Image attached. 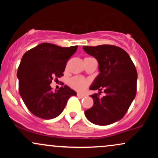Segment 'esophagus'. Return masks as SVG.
Masks as SVG:
<instances>
[{"instance_id": "obj_1", "label": "esophagus", "mask_w": 158, "mask_h": 158, "mask_svg": "<svg viewBox=\"0 0 158 158\" xmlns=\"http://www.w3.org/2000/svg\"><path fill=\"white\" fill-rule=\"evenodd\" d=\"M77 97H80V98H84V97H85V94L78 93V94H77Z\"/></svg>"}]
</instances>
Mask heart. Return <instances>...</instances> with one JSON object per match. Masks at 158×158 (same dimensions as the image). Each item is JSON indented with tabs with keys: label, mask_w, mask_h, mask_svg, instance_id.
<instances>
[{
	"label": "heart",
	"mask_w": 158,
	"mask_h": 158,
	"mask_svg": "<svg viewBox=\"0 0 158 158\" xmlns=\"http://www.w3.org/2000/svg\"><path fill=\"white\" fill-rule=\"evenodd\" d=\"M90 59V57L85 58V59ZM69 84L73 89L80 91V90H83L87 88V86L88 85V81L82 77H75L70 79Z\"/></svg>",
	"instance_id": "b5f03b06"
}]
</instances>
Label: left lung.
Returning a JSON list of instances; mask_svg holds the SVG:
<instances>
[{"label":"left lung","instance_id":"left-lung-1","mask_svg":"<svg viewBox=\"0 0 158 158\" xmlns=\"http://www.w3.org/2000/svg\"><path fill=\"white\" fill-rule=\"evenodd\" d=\"M83 50L94 56L99 64V75L90 85V90H103L99 98L91 95L94 105L85 111L86 118L99 126L119 121L129 108L137 92V73L128 54L114 45L83 46Z\"/></svg>","mask_w":158,"mask_h":158}]
</instances>
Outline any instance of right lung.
Returning a JSON list of instances; mask_svg holds the SVG:
<instances>
[{
	"mask_svg": "<svg viewBox=\"0 0 158 158\" xmlns=\"http://www.w3.org/2000/svg\"><path fill=\"white\" fill-rule=\"evenodd\" d=\"M77 48L42 43L23 56L17 72L19 94L29 110L36 117L55 118L63 111L69 98L77 95L67 85L52 91L50 85L55 77H62L67 61Z\"/></svg>",
	"mask_w": 158,
	"mask_h": 158,
	"instance_id": "obj_1",
	"label": "right lung"
}]
</instances>
